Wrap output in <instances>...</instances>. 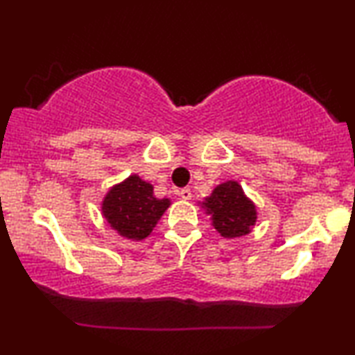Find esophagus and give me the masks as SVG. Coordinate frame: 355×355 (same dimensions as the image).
<instances>
[{
  "label": "esophagus",
  "instance_id": "obj_1",
  "mask_svg": "<svg viewBox=\"0 0 355 355\" xmlns=\"http://www.w3.org/2000/svg\"><path fill=\"white\" fill-rule=\"evenodd\" d=\"M179 197H181L182 200H191L192 198L191 189H181V191H179Z\"/></svg>",
  "mask_w": 355,
  "mask_h": 355
}]
</instances>
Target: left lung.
<instances>
[{
	"mask_svg": "<svg viewBox=\"0 0 355 355\" xmlns=\"http://www.w3.org/2000/svg\"><path fill=\"white\" fill-rule=\"evenodd\" d=\"M211 226L226 239L247 236L255 226V203L245 196L237 181H226L213 189L202 202Z\"/></svg>",
	"mask_w": 355,
	"mask_h": 355,
	"instance_id": "obj_1",
	"label": "left lung"
}]
</instances>
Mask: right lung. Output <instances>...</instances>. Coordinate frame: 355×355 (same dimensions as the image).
I'll use <instances>...</instances> for the list:
<instances>
[{
    "label": "right lung",
    "instance_id": "1",
    "mask_svg": "<svg viewBox=\"0 0 355 355\" xmlns=\"http://www.w3.org/2000/svg\"><path fill=\"white\" fill-rule=\"evenodd\" d=\"M169 205V198L155 197L152 184L137 174H130L106 192L101 202V215L119 236L142 241L150 236Z\"/></svg>",
    "mask_w": 355,
    "mask_h": 355
}]
</instances>
